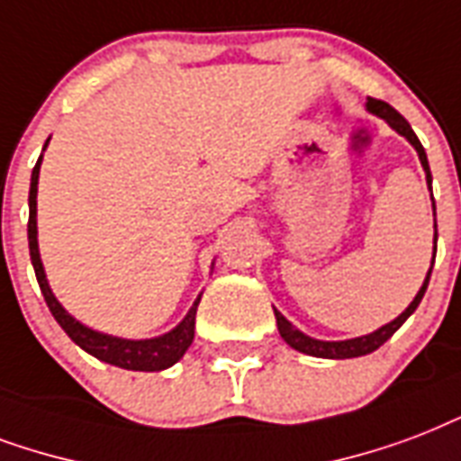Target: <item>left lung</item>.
I'll return each mask as SVG.
<instances>
[{"mask_svg": "<svg viewBox=\"0 0 461 461\" xmlns=\"http://www.w3.org/2000/svg\"><path fill=\"white\" fill-rule=\"evenodd\" d=\"M367 111L375 115H379V118H384V121L389 122V125H392V128H394L399 135H403L406 140H409L411 145H413V149L418 152L420 167H423V171H426L428 185L433 184L430 167H428L426 149H423V145H420V140L416 137V132L411 130V125L406 122V118H403L402 113H396L392 105L384 104V101H379V98H367ZM430 195H433V193H430ZM433 215H435V200H433ZM435 241H438V224H435ZM433 261H435V249H433ZM430 273H433V266H430V270H428L426 280H423V287L418 290V294L413 297V302H411L409 307H406V312H402V314L396 316L394 321H389V324H384L382 329H377V331L367 333V336H357V339H348V340H316V339H312V336H307V333H302L300 329H294V326L287 321L285 316L280 314V312L276 309L277 331H280V336H283V340H285L287 346L294 348V350H300V353H307V356L329 357V360H343V357L367 356V353L377 350L382 343H386V340L392 339L396 329H399V326H402L403 321H406V319L413 314V312H416V307L420 304V300H423V294H426V290H428Z\"/></svg>", "mask_w": 461, "mask_h": 461, "instance_id": "left-lung-1", "label": "left lung"}]
</instances>
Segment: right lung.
Returning a JSON list of instances; mask_svg holds the SVG:
<instances>
[{
    "mask_svg": "<svg viewBox=\"0 0 461 461\" xmlns=\"http://www.w3.org/2000/svg\"><path fill=\"white\" fill-rule=\"evenodd\" d=\"M50 142V140H48ZM45 142V147H48ZM43 147V149H45ZM41 161H43V154L41 159L33 167V174H31V191H28V249H31V263H33L35 277H38V285H41V293L45 297V304L55 316L69 339L75 340L77 346L86 350L89 356L98 357L108 365H115V367H122V370H135V372H159L171 367L174 363H178L184 353L188 350V346L193 343V333H195V312H198V302H193L191 312L184 316V321L171 329L164 336H157V339H145V340H130V339H118V336H108V333L94 331L89 326H84L82 321H77L75 316L69 314L62 304L58 302V297L52 294L50 285H48V277H45L43 261H41V251H38V222H35V215H38V174H41Z\"/></svg>",
    "mask_w": 461,
    "mask_h": 461,
    "instance_id": "obj_1",
    "label": "right lung"
}]
</instances>
